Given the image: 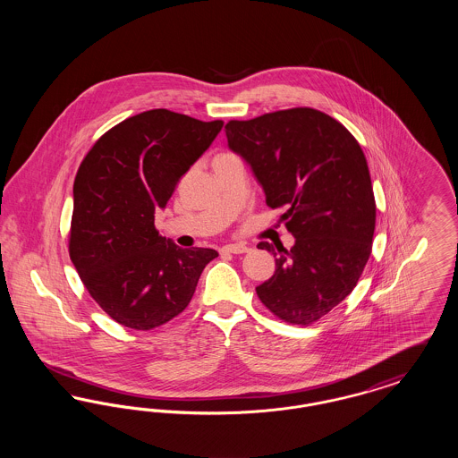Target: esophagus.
Returning <instances> with one entry per match:
<instances>
[{"instance_id": "34e87169", "label": "esophagus", "mask_w": 458, "mask_h": 458, "mask_svg": "<svg viewBox=\"0 0 458 458\" xmlns=\"http://www.w3.org/2000/svg\"><path fill=\"white\" fill-rule=\"evenodd\" d=\"M247 250L249 247L245 243H228L221 247V252H226V254H245Z\"/></svg>"}]
</instances>
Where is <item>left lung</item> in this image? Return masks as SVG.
<instances>
[{
	"mask_svg": "<svg viewBox=\"0 0 458 458\" xmlns=\"http://www.w3.org/2000/svg\"><path fill=\"white\" fill-rule=\"evenodd\" d=\"M230 151L250 166L266 204L284 208L293 235L278 254L275 275L256 288L262 304L292 325H310L340 304L369 259L376 204L369 168L359 142L340 122L312 108L232 120Z\"/></svg>",
	"mask_w": 458,
	"mask_h": 458,
	"instance_id": "left-lung-1",
	"label": "left lung"
}]
</instances>
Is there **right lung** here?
Returning a JSON list of instances; mask_svg holds the SVG:
<instances>
[{"instance_id": "add662e5", "label": "right lung", "mask_w": 458, "mask_h": 458, "mask_svg": "<svg viewBox=\"0 0 458 458\" xmlns=\"http://www.w3.org/2000/svg\"><path fill=\"white\" fill-rule=\"evenodd\" d=\"M223 122L149 109L106 131L73 183L70 259L111 319L153 329L194 295L215 249H180L154 228L178 180L213 144Z\"/></svg>"}]
</instances>
